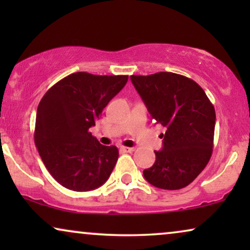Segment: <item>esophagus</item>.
I'll use <instances>...</instances> for the list:
<instances>
[{
    "mask_svg": "<svg viewBox=\"0 0 250 250\" xmlns=\"http://www.w3.org/2000/svg\"><path fill=\"white\" fill-rule=\"evenodd\" d=\"M121 151H123V152H132V151H134V148H128V146H121Z\"/></svg>",
    "mask_w": 250,
    "mask_h": 250,
    "instance_id": "1",
    "label": "esophagus"
}]
</instances>
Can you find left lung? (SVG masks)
I'll return each mask as SVG.
<instances>
[{"mask_svg": "<svg viewBox=\"0 0 250 250\" xmlns=\"http://www.w3.org/2000/svg\"><path fill=\"white\" fill-rule=\"evenodd\" d=\"M131 81L156 124L165 127L163 149L143 170L153 187L179 190L189 186L209 162L214 145V105L196 82L182 75L160 71Z\"/></svg>", "mask_w": 250, "mask_h": 250, "instance_id": "left-lung-1", "label": "left lung"}]
</instances>
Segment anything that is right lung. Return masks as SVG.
Instances as JSON below:
<instances>
[{
    "label": "right lung",
    "instance_id": "right-lung-1",
    "mask_svg": "<svg viewBox=\"0 0 250 250\" xmlns=\"http://www.w3.org/2000/svg\"><path fill=\"white\" fill-rule=\"evenodd\" d=\"M127 75L100 76L78 71L44 94L36 114V148L53 179L73 191H90L109 179L118 159L115 146H102L88 131Z\"/></svg>",
    "mask_w": 250,
    "mask_h": 250
}]
</instances>
